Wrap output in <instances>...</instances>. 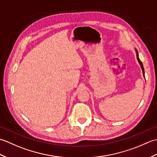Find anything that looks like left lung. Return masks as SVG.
<instances>
[{
	"mask_svg": "<svg viewBox=\"0 0 157 157\" xmlns=\"http://www.w3.org/2000/svg\"><path fill=\"white\" fill-rule=\"evenodd\" d=\"M135 51H136V56H137V59H138V63H139V64L140 65V67H141V68H142V73H143V75H144V67H143V64H142V61H140V59H139V56H138V51L136 49H135Z\"/></svg>",
	"mask_w": 157,
	"mask_h": 157,
	"instance_id": "obj_1",
	"label": "left lung"
}]
</instances>
